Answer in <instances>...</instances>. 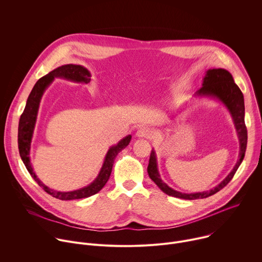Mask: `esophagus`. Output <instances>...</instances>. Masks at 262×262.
<instances>
[{"mask_svg":"<svg viewBox=\"0 0 262 262\" xmlns=\"http://www.w3.org/2000/svg\"><path fill=\"white\" fill-rule=\"evenodd\" d=\"M136 136H137L138 138H149V137L151 136V130H150V128L147 127V126H141V127L137 130Z\"/></svg>","mask_w":262,"mask_h":262,"instance_id":"1","label":"esophagus"}]
</instances>
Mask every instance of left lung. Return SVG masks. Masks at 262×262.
Returning <instances> with one entry per match:
<instances>
[{
	"instance_id": "8db88e82",
	"label": "left lung",
	"mask_w": 262,
	"mask_h": 262,
	"mask_svg": "<svg viewBox=\"0 0 262 262\" xmlns=\"http://www.w3.org/2000/svg\"><path fill=\"white\" fill-rule=\"evenodd\" d=\"M195 96L200 97H210L216 99L217 101L222 102L224 105L227 107L229 113L232 117L237 137L239 140V155L238 160L231 170V172L225 177V179L222 180L213 189L205 192H198V193H181L178 191L173 190L172 188L165 183L160 175L158 169V161L157 155L155 149L151 150L150 159H149V164L147 168V172L149 177L151 178L152 181L159 186V188L169 196L185 199V200H196V199H203L207 198L220 190H222L224 186L227 185V183L232 179L236 170L238 169L239 165L242 164L245 152L247 148V127L245 124V101L244 95L238 88V86L234 83V80L231 76V73L223 68H213L208 69L205 73V77L203 78L202 87L196 92Z\"/></svg>"
}]
</instances>
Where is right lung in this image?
<instances>
[{"mask_svg":"<svg viewBox=\"0 0 262 262\" xmlns=\"http://www.w3.org/2000/svg\"><path fill=\"white\" fill-rule=\"evenodd\" d=\"M56 78L68 80L76 83L88 84L91 81V73L87 68H85L82 65L66 64L54 69L53 71L49 72L47 76L42 77L41 79H39L36 82L27 99L26 107L23 112L19 119V123H18L17 143H18L19 156L27 170L31 174V176L48 194L60 200H74V199L88 198L92 195H95L103 188L104 184L110 178L115 158L122 150V149H124L129 144L132 140V136L128 135L124 137L116 145L111 146L108 148L97 177L90 184L85 186V188H82L76 191H71V192H59V191L50 189L49 186H47L35 174L32 167V163L30 161V149H31V142L34 134V128L36 124L37 114H38V108H39L41 97L45 91L47 90V88L53 83V81Z\"/></svg>","mask_w":262,"mask_h":262,"instance_id":"obj_1","label":"right lung"}]
</instances>
